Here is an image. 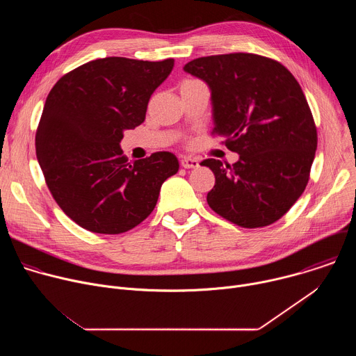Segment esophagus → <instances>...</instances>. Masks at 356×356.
Instances as JSON below:
<instances>
[{
  "instance_id": "obj_1",
  "label": "esophagus",
  "mask_w": 356,
  "mask_h": 356,
  "mask_svg": "<svg viewBox=\"0 0 356 356\" xmlns=\"http://www.w3.org/2000/svg\"><path fill=\"white\" fill-rule=\"evenodd\" d=\"M180 165L184 169H195V168L200 166V162L194 158H184V159L180 161Z\"/></svg>"
}]
</instances>
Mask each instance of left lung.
Masks as SVG:
<instances>
[{
  "label": "left lung",
  "instance_id": "8db88e82",
  "mask_svg": "<svg viewBox=\"0 0 356 356\" xmlns=\"http://www.w3.org/2000/svg\"><path fill=\"white\" fill-rule=\"evenodd\" d=\"M183 69L209 84L213 134L239 155L234 165L200 163L216 176L209 206L243 228L276 222L306 188L317 149L300 84L282 63L253 54L198 58Z\"/></svg>",
  "mask_w": 356,
  "mask_h": 356
}]
</instances>
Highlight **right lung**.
Instances as JSON below:
<instances>
[{
  "mask_svg": "<svg viewBox=\"0 0 356 356\" xmlns=\"http://www.w3.org/2000/svg\"><path fill=\"white\" fill-rule=\"evenodd\" d=\"M173 66V59H97L50 90L36 129V158L55 201L81 228L111 235L132 229L177 173L170 152L128 162L120 146L124 131L145 121L150 95Z\"/></svg>",
  "mask_w": 356,
  "mask_h": 356,
  "instance_id": "obj_1",
  "label": "right lung"
}]
</instances>
